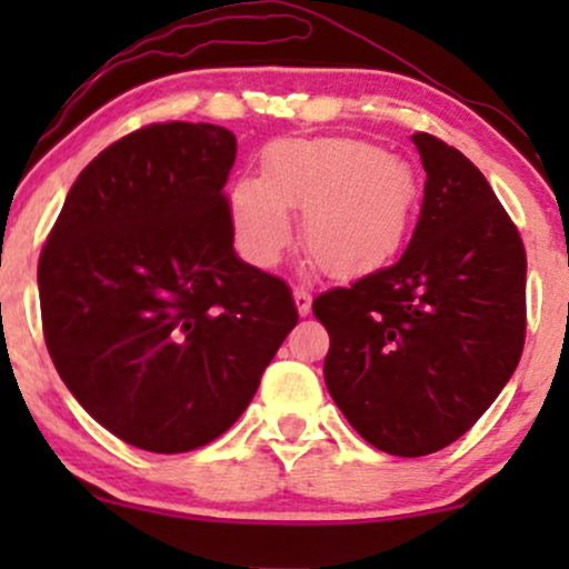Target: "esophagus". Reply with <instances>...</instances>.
Returning <instances> with one entry per match:
<instances>
[{
  "mask_svg": "<svg viewBox=\"0 0 569 569\" xmlns=\"http://www.w3.org/2000/svg\"><path fill=\"white\" fill-rule=\"evenodd\" d=\"M293 302H297L299 316H307V312H310V305H312L310 291H307L305 286H293Z\"/></svg>",
  "mask_w": 569,
  "mask_h": 569,
  "instance_id": "34e87169",
  "label": "esophagus"
}]
</instances>
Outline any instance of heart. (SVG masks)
I'll return each mask as SVG.
<instances>
[{
    "mask_svg": "<svg viewBox=\"0 0 569 569\" xmlns=\"http://www.w3.org/2000/svg\"><path fill=\"white\" fill-rule=\"evenodd\" d=\"M417 173L363 139H280L264 152L262 176L230 189L234 243L248 262L272 267L291 243V211L302 213V243L329 276H352L401 243L417 202Z\"/></svg>",
    "mask_w": 569,
    "mask_h": 569,
    "instance_id": "heart-1",
    "label": "heart"
}]
</instances>
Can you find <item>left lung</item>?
Listing matches in <instances>:
<instances>
[{
    "instance_id": "left-lung-1",
    "label": "left lung",
    "mask_w": 569,
    "mask_h": 569,
    "mask_svg": "<svg viewBox=\"0 0 569 569\" xmlns=\"http://www.w3.org/2000/svg\"><path fill=\"white\" fill-rule=\"evenodd\" d=\"M426 198L390 267L312 302L329 331L323 380L371 447L422 457L460 439L525 348L527 257L489 181L455 147L411 136Z\"/></svg>"
}]
</instances>
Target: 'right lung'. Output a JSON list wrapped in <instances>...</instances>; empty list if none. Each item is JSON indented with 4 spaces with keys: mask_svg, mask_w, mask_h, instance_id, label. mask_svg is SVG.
<instances>
[{
    "mask_svg": "<svg viewBox=\"0 0 569 569\" xmlns=\"http://www.w3.org/2000/svg\"><path fill=\"white\" fill-rule=\"evenodd\" d=\"M234 152L230 130L208 122L136 130L77 176L39 257L58 375L147 452L224 433L299 321L289 286L232 248Z\"/></svg>",
    "mask_w": 569,
    "mask_h": 569,
    "instance_id": "right-lung-1",
    "label": "right lung"
}]
</instances>
